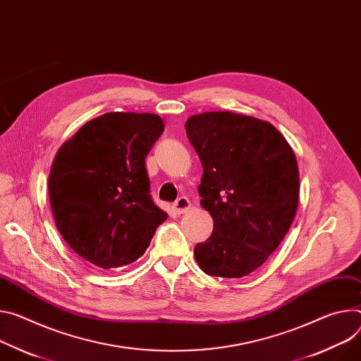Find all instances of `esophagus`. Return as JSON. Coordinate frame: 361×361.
<instances>
[{"instance_id":"esophagus-1","label":"esophagus","mask_w":361,"mask_h":361,"mask_svg":"<svg viewBox=\"0 0 361 361\" xmlns=\"http://www.w3.org/2000/svg\"><path fill=\"white\" fill-rule=\"evenodd\" d=\"M173 209L177 214H183L190 209V200L187 197H184V195H181V197H178L176 200V203L173 204Z\"/></svg>"}]
</instances>
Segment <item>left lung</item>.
Instances as JSON below:
<instances>
[{
    "mask_svg": "<svg viewBox=\"0 0 361 361\" xmlns=\"http://www.w3.org/2000/svg\"><path fill=\"white\" fill-rule=\"evenodd\" d=\"M203 178L202 206L213 217L210 238L194 256L212 276L242 278L279 246L298 207L295 154L269 122L232 112H206L185 122Z\"/></svg>",
    "mask_w": 361,
    "mask_h": 361,
    "instance_id": "8db88e82",
    "label": "left lung"
}]
</instances>
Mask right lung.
<instances>
[{
  "label": "right lung",
  "instance_id": "obj_1",
  "mask_svg": "<svg viewBox=\"0 0 361 361\" xmlns=\"http://www.w3.org/2000/svg\"><path fill=\"white\" fill-rule=\"evenodd\" d=\"M162 133L158 115L109 112L59 149L49 177L50 206L63 239L89 264H133L167 220L152 202L145 167Z\"/></svg>",
  "mask_w": 361,
  "mask_h": 361
}]
</instances>
